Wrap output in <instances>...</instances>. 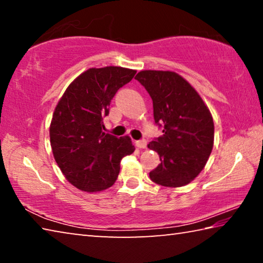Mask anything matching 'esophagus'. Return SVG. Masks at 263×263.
Returning <instances> with one entry per match:
<instances>
[{
	"label": "esophagus",
	"mask_w": 263,
	"mask_h": 263,
	"mask_svg": "<svg viewBox=\"0 0 263 263\" xmlns=\"http://www.w3.org/2000/svg\"><path fill=\"white\" fill-rule=\"evenodd\" d=\"M135 144L138 148H146V146H147V141H146L145 139L137 140V141H135Z\"/></svg>",
	"instance_id": "1"
}]
</instances>
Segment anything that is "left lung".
<instances>
[{
  "instance_id": "left-lung-1",
  "label": "left lung",
  "mask_w": 263,
  "mask_h": 263,
  "mask_svg": "<svg viewBox=\"0 0 263 263\" xmlns=\"http://www.w3.org/2000/svg\"><path fill=\"white\" fill-rule=\"evenodd\" d=\"M153 101L155 123L162 136L147 145L159 154L149 173L154 183L177 188L194 181L210 157L215 125L210 110L196 89L172 70H141L136 75Z\"/></svg>"
}]
</instances>
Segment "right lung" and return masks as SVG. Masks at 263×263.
Masks as SVG:
<instances>
[{"label": "right lung", "mask_w": 263, "mask_h": 263, "mask_svg": "<svg viewBox=\"0 0 263 263\" xmlns=\"http://www.w3.org/2000/svg\"><path fill=\"white\" fill-rule=\"evenodd\" d=\"M137 70L106 66L89 68L70 82L54 109L50 141L55 161L70 184L87 193L110 188L121 160L135 152L131 138L102 131L116 92Z\"/></svg>", "instance_id": "add662e5"}]
</instances>
